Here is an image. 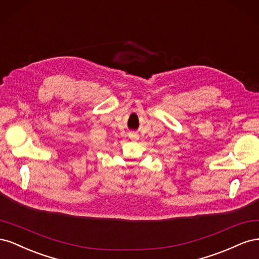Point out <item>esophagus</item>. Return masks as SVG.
<instances>
[{"label":"esophagus","instance_id":"esophagus-1","mask_svg":"<svg viewBox=\"0 0 259 259\" xmlns=\"http://www.w3.org/2000/svg\"><path fill=\"white\" fill-rule=\"evenodd\" d=\"M128 136H130L132 139H137V138H138L137 133H135V132H131L130 134H128Z\"/></svg>","mask_w":259,"mask_h":259}]
</instances>
